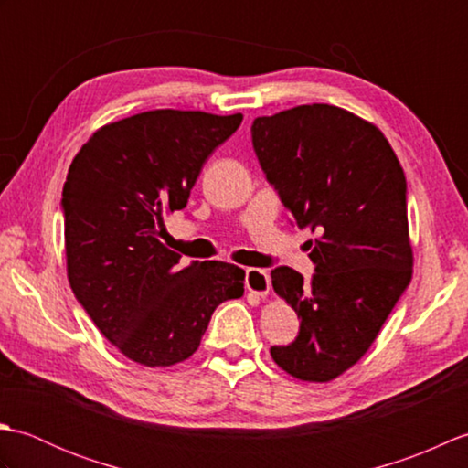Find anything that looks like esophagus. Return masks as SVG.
Returning <instances> with one entry per match:
<instances>
[{
    "label": "esophagus",
    "instance_id": "1",
    "mask_svg": "<svg viewBox=\"0 0 468 468\" xmlns=\"http://www.w3.org/2000/svg\"><path fill=\"white\" fill-rule=\"evenodd\" d=\"M245 287L255 295H267L271 290V277L265 270H260V267H250L245 271Z\"/></svg>",
    "mask_w": 468,
    "mask_h": 468
}]
</instances>
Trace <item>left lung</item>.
I'll return each instance as SVG.
<instances>
[{"label": "left lung", "mask_w": 468, "mask_h": 468, "mask_svg": "<svg viewBox=\"0 0 468 468\" xmlns=\"http://www.w3.org/2000/svg\"><path fill=\"white\" fill-rule=\"evenodd\" d=\"M251 143L293 223L320 235L310 282L287 265L271 271L302 320L271 356L300 380H334L367 352L412 280L404 171L374 124L330 104L255 118Z\"/></svg>", "instance_id": "8db88e82"}]
</instances>
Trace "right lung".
<instances>
[{"mask_svg":"<svg viewBox=\"0 0 468 468\" xmlns=\"http://www.w3.org/2000/svg\"><path fill=\"white\" fill-rule=\"evenodd\" d=\"M243 121L151 111L102 126L69 165L62 191L68 280L98 330L126 357L173 366L197 352L218 303L243 295L245 271L191 261L161 243L207 158Z\"/></svg>","mask_w":468,"mask_h":468,"instance_id":"add662e5","label":"right lung"}]
</instances>
